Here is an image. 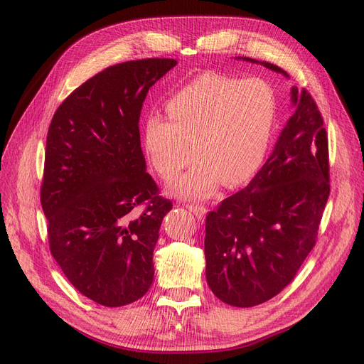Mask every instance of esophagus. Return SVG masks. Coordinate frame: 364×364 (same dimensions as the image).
<instances>
[{
  "label": "esophagus",
  "instance_id": "1",
  "mask_svg": "<svg viewBox=\"0 0 364 364\" xmlns=\"http://www.w3.org/2000/svg\"><path fill=\"white\" fill-rule=\"evenodd\" d=\"M187 208L191 210V212L195 215V218L198 220H201L205 218L207 215V208L204 205H199V204H187Z\"/></svg>",
  "mask_w": 364,
  "mask_h": 364
}]
</instances>
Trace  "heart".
<instances>
[{
	"mask_svg": "<svg viewBox=\"0 0 364 364\" xmlns=\"http://www.w3.org/2000/svg\"><path fill=\"white\" fill-rule=\"evenodd\" d=\"M169 118L151 113L145 121V146L152 166L172 180L195 154L191 171L172 193L203 199L220 181L237 186L259 172L277 127L278 102L262 78L204 73L172 93Z\"/></svg>",
	"mask_w": 364,
	"mask_h": 364,
	"instance_id": "obj_1",
	"label": "heart"
}]
</instances>
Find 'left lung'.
Returning <instances> with one entry per match:
<instances>
[{"label":"left lung","instance_id":"left-lung-1","mask_svg":"<svg viewBox=\"0 0 364 364\" xmlns=\"http://www.w3.org/2000/svg\"><path fill=\"white\" fill-rule=\"evenodd\" d=\"M289 77L283 69L245 57ZM291 114L263 168L205 218V277L215 295L254 307L291 283L316 245L330 196L328 134L310 93L291 87Z\"/></svg>","mask_w":364,"mask_h":364}]
</instances>
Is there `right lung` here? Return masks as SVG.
I'll return each instance as SVG.
<instances>
[{"label": "right lung", "instance_id": "right-lung-1", "mask_svg": "<svg viewBox=\"0 0 364 364\" xmlns=\"http://www.w3.org/2000/svg\"><path fill=\"white\" fill-rule=\"evenodd\" d=\"M177 65L144 58L104 69L55 110L41 203L50 251L71 284L104 307L142 298L172 208L146 172L139 118L149 87Z\"/></svg>", "mask_w": 364, "mask_h": 364}]
</instances>
